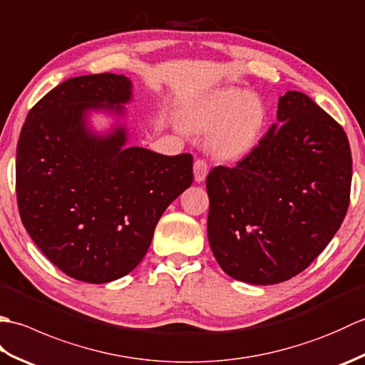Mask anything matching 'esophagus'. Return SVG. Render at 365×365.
I'll return each instance as SVG.
<instances>
[{
	"mask_svg": "<svg viewBox=\"0 0 365 365\" xmlns=\"http://www.w3.org/2000/svg\"><path fill=\"white\" fill-rule=\"evenodd\" d=\"M192 170H195V180L200 183L205 180V177L208 174V165L204 160H196L195 166H192Z\"/></svg>",
	"mask_w": 365,
	"mask_h": 365,
	"instance_id": "34e87169",
	"label": "esophagus"
}]
</instances>
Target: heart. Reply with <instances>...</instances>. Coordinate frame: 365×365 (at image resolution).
I'll use <instances>...</instances> for the list:
<instances>
[{
	"mask_svg": "<svg viewBox=\"0 0 365 365\" xmlns=\"http://www.w3.org/2000/svg\"><path fill=\"white\" fill-rule=\"evenodd\" d=\"M183 127L207 133V149L220 161H235L251 153L268 125V106L254 92L222 88L185 106Z\"/></svg>",
	"mask_w": 365,
	"mask_h": 365,
	"instance_id": "heart-1",
	"label": "heart"
}]
</instances>
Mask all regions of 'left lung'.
Instances as JSON below:
<instances>
[{"instance_id":"obj_1","label":"left lung","mask_w":365,"mask_h":365,"mask_svg":"<svg viewBox=\"0 0 365 365\" xmlns=\"http://www.w3.org/2000/svg\"><path fill=\"white\" fill-rule=\"evenodd\" d=\"M277 122L235 168L207 177V234L226 274L254 285L289 281L342 224L351 188L344 128L298 91L279 97Z\"/></svg>"}]
</instances>
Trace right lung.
<instances>
[{
	"mask_svg": "<svg viewBox=\"0 0 365 365\" xmlns=\"http://www.w3.org/2000/svg\"><path fill=\"white\" fill-rule=\"evenodd\" d=\"M131 81L98 73L68 78L33 106L17 144L15 190L23 226L67 276L89 284L133 271L168 205L192 183L190 153L127 147V127L108 133L92 113L125 118Z\"/></svg>",
	"mask_w": 365,
	"mask_h": 365,
	"instance_id": "add662e5",
	"label": "right lung"
}]
</instances>
